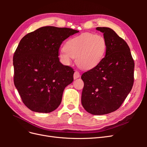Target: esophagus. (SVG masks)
Returning <instances> with one entry per match:
<instances>
[{
	"label": "esophagus",
	"instance_id": "34e87169",
	"mask_svg": "<svg viewBox=\"0 0 147 147\" xmlns=\"http://www.w3.org/2000/svg\"><path fill=\"white\" fill-rule=\"evenodd\" d=\"M80 77V72H78V71H75V72H74V78L77 79V78H79Z\"/></svg>",
	"mask_w": 147,
	"mask_h": 147
}]
</instances>
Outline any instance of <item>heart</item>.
<instances>
[{
	"label": "heart",
	"mask_w": 147,
	"mask_h": 147,
	"mask_svg": "<svg viewBox=\"0 0 147 147\" xmlns=\"http://www.w3.org/2000/svg\"><path fill=\"white\" fill-rule=\"evenodd\" d=\"M106 50L107 42L102 35L86 32L69 39L61 51L59 58L65 65L76 59L79 67L91 69L103 59Z\"/></svg>",
	"instance_id": "obj_1"
}]
</instances>
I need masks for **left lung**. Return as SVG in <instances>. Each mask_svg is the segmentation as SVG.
Returning a JSON list of instances; mask_svg holds the SVG:
<instances>
[{
  "mask_svg": "<svg viewBox=\"0 0 147 147\" xmlns=\"http://www.w3.org/2000/svg\"><path fill=\"white\" fill-rule=\"evenodd\" d=\"M107 42L105 56L82 75L83 108L92 115L112 113L121 105L134 83V61L127 43L109 28H97Z\"/></svg>",
  "mask_w": 147,
  "mask_h": 147,
  "instance_id": "1",
  "label": "left lung"
}]
</instances>
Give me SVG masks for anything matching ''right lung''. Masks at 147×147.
I'll use <instances>...</instances> for the list:
<instances>
[{"mask_svg":"<svg viewBox=\"0 0 147 147\" xmlns=\"http://www.w3.org/2000/svg\"><path fill=\"white\" fill-rule=\"evenodd\" d=\"M78 30L45 26L26 35L13 55L14 84L30 110L50 113L60 105L64 88L74 80V69L62 64L59 49Z\"/></svg>","mask_w":147,"mask_h":147,"instance_id":"1","label":"right lung"}]
</instances>
